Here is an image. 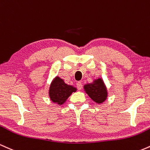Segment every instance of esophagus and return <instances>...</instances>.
<instances>
[{"label":"esophagus","mask_w":150,"mask_h":150,"mask_svg":"<svg viewBox=\"0 0 150 150\" xmlns=\"http://www.w3.org/2000/svg\"><path fill=\"white\" fill-rule=\"evenodd\" d=\"M76 87L79 90H81L82 88V83L81 82H77L76 83Z\"/></svg>","instance_id":"obj_1"}]
</instances>
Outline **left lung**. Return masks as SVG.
<instances>
[{
	"label": "left lung",
	"mask_w": 150,
	"mask_h": 150,
	"mask_svg": "<svg viewBox=\"0 0 150 150\" xmlns=\"http://www.w3.org/2000/svg\"><path fill=\"white\" fill-rule=\"evenodd\" d=\"M84 91L98 104L102 103L107 99L108 91L105 84L101 78L93 80L92 83L83 86Z\"/></svg>",
	"instance_id": "left-lung-1"
}]
</instances>
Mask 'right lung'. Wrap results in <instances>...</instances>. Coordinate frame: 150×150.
<instances>
[{
  "mask_svg": "<svg viewBox=\"0 0 150 150\" xmlns=\"http://www.w3.org/2000/svg\"><path fill=\"white\" fill-rule=\"evenodd\" d=\"M77 91L76 88L68 85L59 76L54 78L49 88V96L50 100L58 105H63L73 92Z\"/></svg>",
  "mask_w": 150,
  "mask_h": 150,
  "instance_id": "add662e5",
  "label": "right lung"
}]
</instances>
